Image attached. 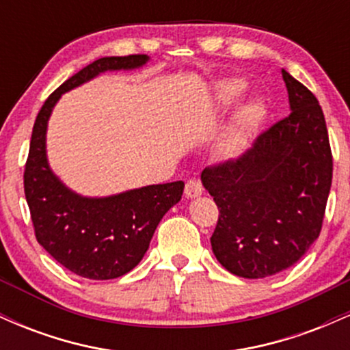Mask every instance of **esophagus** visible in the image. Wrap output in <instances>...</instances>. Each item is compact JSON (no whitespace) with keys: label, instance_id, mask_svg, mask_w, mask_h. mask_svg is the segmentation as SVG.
Instances as JSON below:
<instances>
[{"label":"esophagus","instance_id":"esophagus-1","mask_svg":"<svg viewBox=\"0 0 350 350\" xmlns=\"http://www.w3.org/2000/svg\"><path fill=\"white\" fill-rule=\"evenodd\" d=\"M184 194H186V198L189 199L199 198V196L202 194V184H200V180L199 179L187 180L186 189H184Z\"/></svg>","mask_w":350,"mask_h":350}]
</instances>
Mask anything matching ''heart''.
<instances>
[{
	"label": "heart",
	"mask_w": 350,
	"mask_h": 350,
	"mask_svg": "<svg viewBox=\"0 0 350 350\" xmlns=\"http://www.w3.org/2000/svg\"><path fill=\"white\" fill-rule=\"evenodd\" d=\"M247 90L242 79H224L215 83L214 102L219 108L234 107ZM262 105L258 102H247L237 110L226 136V148L230 154H239L247 148L253 131L262 120Z\"/></svg>",
	"instance_id": "1"
}]
</instances>
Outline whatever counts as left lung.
<instances>
[{
	"instance_id": "obj_1",
	"label": "left lung",
	"mask_w": 350,
	"mask_h": 350,
	"mask_svg": "<svg viewBox=\"0 0 350 350\" xmlns=\"http://www.w3.org/2000/svg\"><path fill=\"white\" fill-rule=\"evenodd\" d=\"M281 75L291 113L239 159L200 174L220 212L212 252L242 278H265L298 262L319 237L331 191L332 154L319 102L286 70Z\"/></svg>"
}]
</instances>
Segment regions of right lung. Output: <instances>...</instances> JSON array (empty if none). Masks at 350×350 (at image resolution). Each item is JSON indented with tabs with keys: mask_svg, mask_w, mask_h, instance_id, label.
Listing matches in <instances>:
<instances>
[{
	"mask_svg": "<svg viewBox=\"0 0 350 350\" xmlns=\"http://www.w3.org/2000/svg\"><path fill=\"white\" fill-rule=\"evenodd\" d=\"M144 54L102 57L72 75L44 102L31 136L24 170V194L36 239L54 260L88 280H113L142 262L159 220L180 200L183 180L152 184L107 198L77 194L47 161L46 133L55 103L103 72L142 69Z\"/></svg>",
	"mask_w": 350,
	"mask_h": 350,
	"instance_id": "1",
	"label": "right lung"
}]
</instances>
